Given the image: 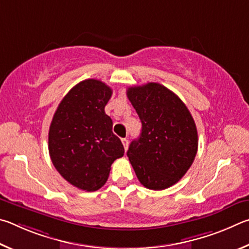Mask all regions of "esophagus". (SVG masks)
I'll list each match as a JSON object with an SVG mask.
<instances>
[{
    "label": "esophagus",
    "instance_id": "obj_1",
    "mask_svg": "<svg viewBox=\"0 0 249 249\" xmlns=\"http://www.w3.org/2000/svg\"><path fill=\"white\" fill-rule=\"evenodd\" d=\"M121 142H122V144H124V150L127 151V150H128V145H129V140H128L127 138H124V139H122Z\"/></svg>",
    "mask_w": 249,
    "mask_h": 249
}]
</instances>
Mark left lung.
<instances>
[{
  "mask_svg": "<svg viewBox=\"0 0 249 249\" xmlns=\"http://www.w3.org/2000/svg\"><path fill=\"white\" fill-rule=\"evenodd\" d=\"M127 96L142 122L127 152L139 181L163 190L181 179L198 151L193 116L178 96L159 83L129 87Z\"/></svg>",
  "mask_w": 249,
  "mask_h": 249,
  "instance_id": "8db88e82",
  "label": "left lung"
}]
</instances>
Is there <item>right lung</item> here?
Instances as JSON below:
<instances>
[{
  "label": "right lung",
  "mask_w": 249,
  "mask_h": 249,
  "mask_svg": "<svg viewBox=\"0 0 249 249\" xmlns=\"http://www.w3.org/2000/svg\"><path fill=\"white\" fill-rule=\"evenodd\" d=\"M112 89L89 78L61 100L49 129V154L56 171L78 189L95 191L107 181L111 164L124 153L105 112Z\"/></svg>",
  "instance_id": "right-lung-1"
}]
</instances>
